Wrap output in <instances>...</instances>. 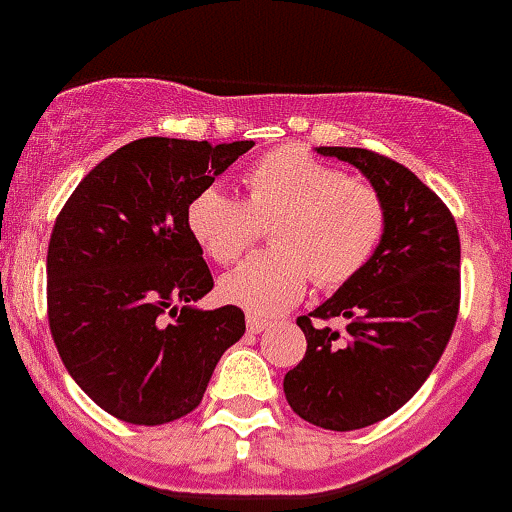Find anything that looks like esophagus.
Masks as SVG:
<instances>
[{"label":"esophagus","mask_w":512,"mask_h":512,"mask_svg":"<svg viewBox=\"0 0 512 512\" xmlns=\"http://www.w3.org/2000/svg\"><path fill=\"white\" fill-rule=\"evenodd\" d=\"M245 327H248V333H261V330H267L269 327V320H264V317L251 312L248 317H245Z\"/></svg>","instance_id":"34e87169"}]
</instances>
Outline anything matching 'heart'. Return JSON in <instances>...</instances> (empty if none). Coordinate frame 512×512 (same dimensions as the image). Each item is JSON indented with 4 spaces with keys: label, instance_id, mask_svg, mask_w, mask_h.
Listing matches in <instances>:
<instances>
[{
    "label": "heart",
    "instance_id": "obj_1",
    "mask_svg": "<svg viewBox=\"0 0 512 512\" xmlns=\"http://www.w3.org/2000/svg\"><path fill=\"white\" fill-rule=\"evenodd\" d=\"M243 187V200L224 187H203L187 203L185 222L216 264H235L256 243L259 224L269 222L267 240L275 248L256 253L219 285L230 304L256 314L298 304L312 277L320 288L349 282L386 232V206L375 187L298 145L256 158Z\"/></svg>",
    "mask_w": 512,
    "mask_h": 512
}]
</instances>
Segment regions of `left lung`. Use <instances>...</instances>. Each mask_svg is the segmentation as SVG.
Returning a JSON list of instances; mask_svg holds the SVG:
<instances>
[{"instance_id": "1", "label": "left lung", "mask_w": 512, "mask_h": 512, "mask_svg": "<svg viewBox=\"0 0 512 512\" xmlns=\"http://www.w3.org/2000/svg\"><path fill=\"white\" fill-rule=\"evenodd\" d=\"M357 166L386 206V232L359 275L298 317L306 354L282 388L298 418L357 431L415 396L447 349L460 309L455 216L410 169L365 147H317ZM338 316L343 331L326 325Z\"/></svg>"}]
</instances>
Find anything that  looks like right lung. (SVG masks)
Instances as JSON below:
<instances>
[{"label":"right lung","instance_id":"right-lung-1","mask_svg":"<svg viewBox=\"0 0 512 512\" xmlns=\"http://www.w3.org/2000/svg\"><path fill=\"white\" fill-rule=\"evenodd\" d=\"M251 147L134 140L97 163L57 214L47 251L49 333L71 378L113 418H185L216 362L243 338L237 306H192L214 277L185 211Z\"/></svg>","mask_w":512,"mask_h":512}]
</instances>
